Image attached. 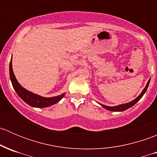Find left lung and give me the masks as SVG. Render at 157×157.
Masks as SVG:
<instances>
[{"instance_id":"8db88e82","label":"left lung","mask_w":157,"mask_h":157,"mask_svg":"<svg viewBox=\"0 0 157 157\" xmlns=\"http://www.w3.org/2000/svg\"><path fill=\"white\" fill-rule=\"evenodd\" d=\"M150 80H148V82H147L146 86H145L144 89V90H142L141 93H140V94L139 95V96H137L136 99H134V100L131 101V102H127V103H124V104H121V105H115V106H108V105H103V104L99 103V102H98V103H99L101 106L103 107L104 109H107V110H109V111H112V112H123V111H124V110H126V109H128L129 108H131V107H132L133 105H135V104L137 103V102H138L140 99H141L142 96H143L144 95V93H146L147 88H148L149 84H150Z\"/></svg>"}]
</instances>
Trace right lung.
<instances>
[{"mask_svg": "<svg viewBox=\"0 0 157 157\" xmlns=\"http://www.w3.org/2000/svg\"><path fill=\"white\" fill-rule=\"evenodd\" d=\"M9 69H10V80L14 90L18 94V96L30 106L35 107V108H45V107L51 106V105H55L57 102H59L65 95V93H64L59 96H53V97H43V96L36 94V93H32L23 87L17 81L13 74V71L12 58L10 60V68Z\"/></svg>", "mask_w": 157, "mask_h": 157, "instance_id": "right-lung-1", "label": "right lung"}]
</instances>
